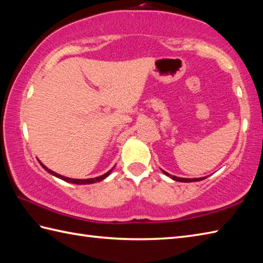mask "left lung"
I'll return each instance as SVG.
<instances>
[{
    "label": "left lung",
    "instance_id": "8db88e82",
    "mask_svg": "<svg viewBox=\"0 0 263 263\" xmlns=\"http://www.w3.org/2000/svg\"><path fill=\"white\" fill-rule=\"evenodd\" d=\"M163 173H164L165 175L170 176L171 178H173V180L176 181V182H198V181H202V180H204V178H205V177H199V178H182V177H177V176H174V175H171V174H168V173L165 172V171H163Z\"/></svg>",
    "mask_w": 263,
    "mask_h": 263
}]
</instances>
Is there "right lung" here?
Segmentation results:
<instances>
[{
  "mask_svg": "<svg viewBox=\"0 0 263 263\" xmlns=\"http://www.w3.org/2000/svg\"><path fill=\"white\" fill-rule=\"evenodd\" d=\"M38 161H39V160H38ZM39 164H41L43 168L45 170V171H47V172L49 173V174H52V175L55 176V177H59V178H61V180H63V181H65V182L73 183V184H92V183H96V182H100V181L105 180V178L110 174L111 171H113V168H114V167H113V168L109 170L107 173H105L104 175H100V176H98V177H95V178H86V180H78V178H70V177H65V176L60 175V174H58V173H55V172H53V171H51V170H48L45 165L41 163V161H39Z\"/></svg>",
  "mask_w": 263,
  "mask_h": 263,
  "instance_id": "1",
  "label": "right lung"
}]
</instances>
